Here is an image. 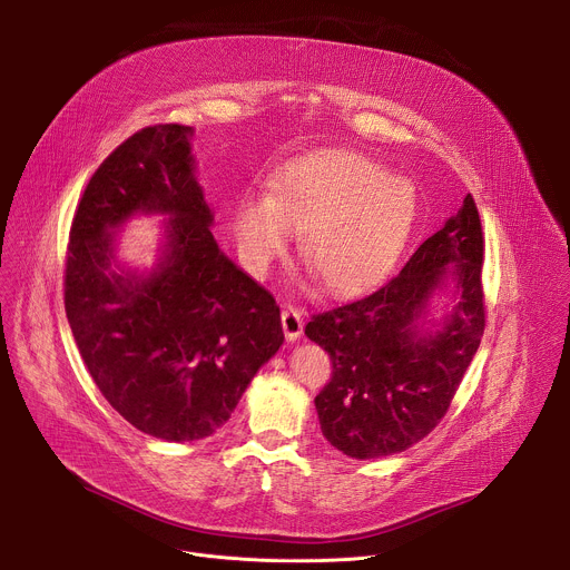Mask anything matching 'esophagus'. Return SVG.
<instances>
[{
    "label": "esophagus",
    "mask_w": 570,
    "mask_h": 570,
    "mask_svg": "<svg viewBox=\"0 0 570 570\" xmlns=\"http://www.w3.org/2000/svg\"><path fill=\"white\" fill-rule=\"evenodd\" d=\"M303 312L293 307V305H284L282 309V327H284V335L288 342L301 340L303 335Z\"/></svg>",
    "instance_id": "1"
}]
</instances>
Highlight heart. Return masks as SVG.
I'll return each instance as SVG.
<instances>
[{
	"label": "heart",
	"mask_w": 570,
	"mask_h": 570,
	"mask_svg": "<svg viewBox=\"0 0 570 570\" xmlns=\"http://www.w3.org/2000/svg\"><path fill=\"white\" fill-rule=\"evenodd\" d=\"M417 219L411 179L387 173L355 149H316L284 164L265 200H243L233 230L243 258L263 269L305 230L301 258L327 293H353L379 279Z\"/></svg>",
	"instance_id": "obj_1"
}]
</instances>
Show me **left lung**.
<instances>
[{
	"instance_id": "obj_1",
	"label": "left lung",
	"mask_w": 570,
	"mask_h": 570,
	"mask_svg": "<svg viewBox=\"0 0 570 570\" xmlns=\"http://www.w3.org/2000/svg\"><path fill=\"white\" fill-rule=\"evenodd\" d=\"M485 237L469 194L400 275L365 297L314 314L305 335L333 361L316 395L323 436L355 460L402 453L425 439L451 406L485 331ZM454 286L442 331L416 325L436 287Z\"/></svg>"
}]
</instances>
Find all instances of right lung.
<instances>
[{
    "mask_svg": "<svg viewBox=\"0 0 570 570\" xmlns=\"http://www.w3.org/2000/svg\"><path fill=\"white\" fill-rule=\"evenodd\" d=\"M191 129L155 125L115 147L78 200L65 309L87 372L136 430L166 441L215 434L284 344L275 297L222 252L194 177ZM168 214L169 245L147 278L119 274L111 228Z\"/></svg>",
    "mask_w": 570,
    "mask_h": 570,
    "instance_id": "obj_1",
    "label": "right lung"
}]
</instances>
